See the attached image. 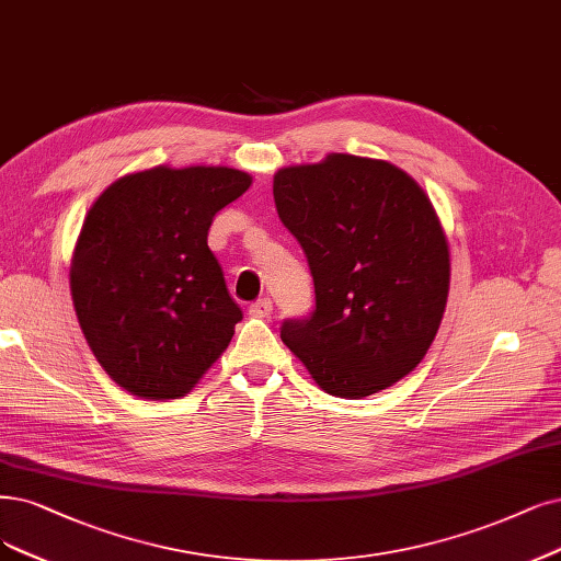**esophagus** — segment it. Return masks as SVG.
Wrapping results in <instances>:
<instances>
[{
	"instance_id": "1",
	"label": "esophagus",
	"mask_w": 561,
	"mask_h": 561,
	"mask_svg": "<svg viewBox=\"0 0 561 561\" xmlns=\"http://www.w3.org/2000/svg\"><path fill=\"white\" fill-rule=\"evenodd\" d=\"M270 312H273V300H270V298H261V300L249 305V314L256 317V319L270 317Z\"/></svg>"
}]
</instances>
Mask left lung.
Instances as JSON below:
<instances>
[{"mask_svg":"<svg viewBox=\"0 0 561 561\" xmlns=\"http://www.w3.org/2000/svg\"><path fill=\"white\" fill-rule=\"evenodd\" d=\"M282 224L314 277L317 309L282 342L330 396L360 400L416 367L450 286L444 226L421 184L383 159L333 152L273 180Z\"/></svg>","mask_w":561,"mask_h":561,"instance_id":"obj_1","label":"left lung"}]
</instances>
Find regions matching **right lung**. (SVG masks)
Returning a JSON list of instances; mask_svg holds the SVG:
<instances>
[{"instance_id": "obj_1", "label": "right lung", "mask_w": 561, "mask_h": 561, "mask_svg": "<svg viewBox=\"0 0 561 561\" xmlns=\"http://www.w3.org/2000/svg\"><path fill=\"white\" fill-rule=\"evenodd\" d=\"M249 184L228 165H154L92 203L71 256L73 309L103 371L131 396H186L231 342L242 312L207 231Z\"/></svg>"}]
</instances>
